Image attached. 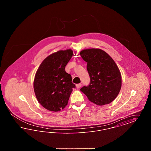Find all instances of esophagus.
<instances>
[{
	"instance_id": "1",
	"label": "esophagus",
	"mask_w": 151,
	"mask_h": 151,
	"mask_svg": "<svg viewBox=\"0 0 151 151\" xmlns=\"http://www.w3.org/2000/svg\"><path fill=\"white\" fill-rule=\"evenodd\" d=\"M81 86V83H79V84H78L76 85V87L77 88H80Z\"/></svg>"
}]
</instances>
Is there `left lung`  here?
<instances>
[{
	"label": "left lung",
	"mask_w": 151,
	"mask_h": 151,
	"mask_svg": "<svg viewBox=\"0 0 151 151\" xmlns=\"http://www.w3.org/2000/svg\"><path fill=\"white\" fill-rule=\"evenodd\" d=\"M80 55L87 63L90 84L80 91L97 105L109 104L114 100L122 86L120 71L111 57L100 49L81 51Z\"/></svg>",
	"instance_id": "left-lung-1"
}]
</instances>
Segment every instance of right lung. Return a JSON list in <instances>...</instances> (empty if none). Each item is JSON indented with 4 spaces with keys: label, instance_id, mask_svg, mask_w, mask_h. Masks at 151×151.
<instances>
[{
    "label": "right lung",
    "instance_id": "1",
    "mask_svg": "<svg viewBox=\"0 0 151 151\" xmlns=\"http://www.w3.org/2000/svg\"><path fill=\"white\" fill-rule=\"evenodd\" d=\"M72 55L71 49L54 52L43 60L36 72L33 82L36 98L49 111L63 109L75 88L71 75L65 71Z\"/></svg>",
    "mask_w": 151,
    "mask_h": 151
}]
</instances>
